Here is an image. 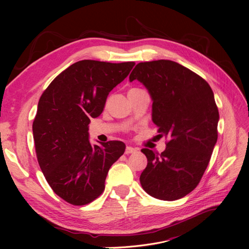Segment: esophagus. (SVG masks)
<instances>
[{
  "label": "esophagus",
  "mask_w": 249,
  "mask_h": 249,
  "mask_svg": "<svg viewBox=\"0 0 249 249\" xmlns=\"http://www.w3.org/2000/svg\"><path fill=\"white\" fill-rule=\"evenodd\" d=\"M137 152V148H135L133 146H126L125 148V154H133V153H136Z\"/></svg>",
  "instance_id": "34e87169"
}]
</instances>
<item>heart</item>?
I'll list each match as a JSON object with an SVG mask.
<instances>
[{"label":"heart","mask_w":249,"mask_h":249,"mask_svg":"<svg viewBox=\"0 0 249 249\" xmlns=\"http://www.w3.org/2000/svg\"><path fill=\"white\" fill-rule=\"evenodd\" d=\"M133 89H137V88H133Z\"/></svg>","instance_id":"obj_1"}]
</instances>
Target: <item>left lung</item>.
I'll return each mask as SVG.
<instances>
[{"label": "left lung", "instance_id": "obj_1", "mask_svg": "<svg viewBox=\"0 0 249 249\" xmlns=\"http://www.w3.org/2000/svg\"><path fill=\"white\" fill-rule=\"evenodd\" d=\"M138 80L153 99V122L166 149L141 152L147 166L140 176L144 191L158 199L177 200L194 190L217 142L219 112L206 80L170 60L138 63L130 81Z\"/></svg>", "mask_w": 249, "mask_h": 249}]
</instances>
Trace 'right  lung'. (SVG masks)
Returning <instances> with one entry per match:
<instances>
[{
	"instance_id": "right-lung-1",
	"label": "right lung",
	"mask_w": 249,
	"mask_h": 249,
	"mask_svg": "<svg viewBox=\"0 0 249 249\" xmlns=\"http://www.w3.org/2000/svg\"><path fill=\"white\" fill-rule=\"evenodd\" d=\"M134 65L82 60L58 74L40 96L32 126L37 160L53 191L73 206L100 196L110 167L124 153L122 141L92 146L88 124Z\"/></svg>"
}]
</instances>
